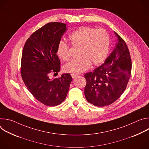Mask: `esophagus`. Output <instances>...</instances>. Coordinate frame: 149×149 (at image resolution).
<instances>
[{
    "mask_svg": "<svg viewBox=\"0 0 149 149\" xmlns=\"http://www.w3.org/2000/svg\"><path fill=\"white\" fill-rule=\"evenodd\" d=\"M71 77H72V78H75L76 77H77V76H78V74H71Z\"/></svg>",
    "mask_w": 149,
    "mask_h": 149,
    "instance_id": "esophagus-1",
    "label": "esophagus"
}]
</instances>
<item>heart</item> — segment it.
<instances>
[{"instance_id": "1", "label": "heart", "mask_w": 149, "mask_h": 149, "mask_svg": "<svg viewBox=\"0 0 149 149\" xmlns=\"http://www.w3.org/2000/svg\"><path fill=\"white\" fill-rule=\"evenodd\" d=\"M68 40L72 47L78 48L77 54L78 56L64 65L63 70L66 72H82L89 68L91 63L97 65L108 55L110 39L104 29L81 26L69 35ZM56 54L61 60H68L70 58L68 45L64 42H60Z\"/></svg>"}]
</instances>
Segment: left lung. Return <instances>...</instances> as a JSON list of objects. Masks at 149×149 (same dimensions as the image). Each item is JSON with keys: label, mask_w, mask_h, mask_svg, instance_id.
Segmentation results:
<instances>
[{"label": "left lung", "mask_w": 149, "mask_h": 149, "mask_svg": "<svg viewBox=\"0 0 149 149\" xmlns=\"http://www.w3.org/2000/svg\"><path fill=\"white\" fill-rule=\"evenodd\" d=\"M117 43L110 55L93 72L84 75V94L87 101L97 107L109 105L124 93L131 76L132 59L125 41L116 32Z\"/></svg>", "instance_id": "left-lung-1"}]
</instances>
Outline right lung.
Masks as SVG:
<instances>
[{"label":"right lung","instance_id":"add662e5","mask_svg":"<svg viewBox=\"0 0 149 149\" xmlns=\"http://www.w3.org/2000/svg\"><path fill=\"white\" fill-rule=\"evenodd\" d=\"M66 24L50 22L39 28L25 42L21 59V75L28 90L39 102L53 107L66 98L72 78L70 74L51 79V72L60 71L58 45Z\"/></svg>","mask_w":149,"mask_h":149}]
</instances>
